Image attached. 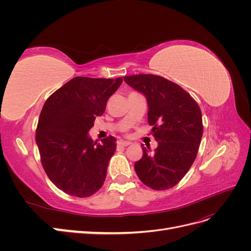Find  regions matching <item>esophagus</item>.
Masks as SVG:
<instances>
[{"label": "esophagus", "instance_id": "1", "mask_svg": "<svg viewBox=\"0 0 251 251\" xmlns=\"http://www.w3.org/2000/svg\"><path fill=\"white\" fill-rule=\"evenodd\" d=\"M130 144H131V142L124 141V140H119V141L117 142V146H118V147H127V146H130Z\"/></svg>", "mask_w": 251, "mask_h": 251}]
</instances>
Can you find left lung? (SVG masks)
<instances>
[{"label": "left lung", "instance_id": "left-lung-1", "mask_svg": "<svg viewBox=\"0 0 251 251\" xmlns=\"http://www.w3.org/2000/svg\"><path fill=\"white\" fill-rule=\"evenodd\" d=\"M124 79L147 98L148 120L158 142L154 151L142 144L143 155L135 163V172L147 186L169 189L185 176L197 157L203 134L201 110L186 91L158 75Z\"/></svg>", "mask_w": 251, "mask_h": 251}]
</instances>
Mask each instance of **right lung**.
Wrapping results in <instances>:
<instances>
[{"instance_id":"right-lung-1","label":"right lung","mask_w":251,"mask_h":251,"mask_svg":"<svg viewBox=\"0 0 251 251\" xmlns=\"http://www.w3.org/2000/svg\"><path fill=\"white\" fill-rule=\"evenodd\" d=\"M121 82L123 77L77 76L44 104L35 134L41 161L52 183L68 195L85 198L103 184L116 139L109 136L97 143L89 131Z\"/></svg>"}]
</instances>
